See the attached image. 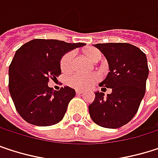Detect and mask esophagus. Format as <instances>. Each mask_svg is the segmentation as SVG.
<instances>
[{
	"instance_id": "obj_1",
	"label": "esophagus",
	"mask_w": 158,
	"mask_h": 158,
	"mask_svg": "<svg viewBox=\"0 0 158 158\" xmlns=\"http://www.w3.org/2000/svg\"><path fill=\"white\" fill-rule=\"evenodd\" d=\"M75 93H76L77 95H81V94L84 93V91H83V90H78V89H77V90H75Z\"/></svg>"
}]
</instances>
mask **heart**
<instances>
[{"mask_svg":"<svg viewBox=\"0 0 158 158\" xmlns=\"http://www.w3.org/2000/svg\"><path fill=\"white\" fill-rule=\"evenodd\" d=\"M85 55L87 58L94 61L98 62L101 59V52L95 48H91L85 51ZM73 60H74V52L69 51L65 53L61 59H60V68L63 72H69L72 70L73 65ZM99 80V75L98 73H90V74H85L81 73H74L71 76H69L67 82L68 85L73 88L76 89H86L91 87L95 83H97Z\"/></svg>","mask_w":158,"mask_h":158,"instance_id":"heart-1","label":"heart"}]
</instances>
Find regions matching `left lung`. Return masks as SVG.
<instances>
[{
  "label": "left lung",
  "instance_id": "8db88e82",
  "mask_svg": "<svg viewBox=\"0 0 158 158\" xmlns=\"http://www.w3.org/2000/svg\"><path fill=\"white\" fill-rule=\"evenodd\" d=\"M95 47L104 54L110 66V73L99 86L111 88L112 92L107 97L102 92L95 93L89 114L96 124L117 129L134 117L145 94L149 73L146 56L129 43H99Z\"/></svg>",
  "mask_w": 158,
  "mask_h": 158
}]
</instances>
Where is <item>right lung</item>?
I'll list each match as a JSON object with an SVG mask.
<instances>
[{
  "mask_svg": "<svg viewBox=\"0 0 158 158\" xmlns=\"http://www.w3.org/2000/svg\"><path fill=\"white\" fill-rule=\"evenodd\" d=\"M85 45L37 39L16 50L9 66V91L17 112L26 121L51 126L63 118L75 91L69 86L54 91L48 83L61 73L62 55Z\"/></svg>",
  "mask_w": 158,
  "mask_h": 158,
  "instance_id": "right-lung-1",
  "label": "right lung"
}]
</instances>
